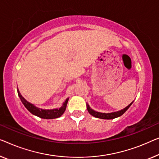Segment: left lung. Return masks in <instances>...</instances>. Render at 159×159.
<instances>
[{"label":"left lung","instance_id":"1","mask_svg":"<svg viewBox=\"0 0 159 159\" xmlns=\"http://www.w3.org/2000/svg\"><path fill=\"white\" fill-rule=\"evenodd\" d=\"M132 103H133V102L130 103L129 106H126V107L124 108V109L116 111V112L108 113H100V112H97V111H95L94 110L92 109V108H90V106H89V104L88 103H86V106H87V110H88V111H89V113L94 117L102 118V119H113V118L119 117V116H122L123 114H124L125 111L128 110V108L131 106Z\"/></svg>","mask_w":159,"mask_h":159}]
</instances>
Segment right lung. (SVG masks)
<instances>
[{"label": "right lung", "instance_id": "add662e5", "mask_svg": "<svg viewBox=\"0 0 159 159\" xmlns=\"http://www.w3.org/2000/svg\"><path fill=\"white\" fill-rule=\"evenodd\" d=\"M18 96L20 97L21 102L23 103L25 107L30 111L32 114H34L36 116L41 118H46V119H53V118H56L61 116L63 113L66 108V106H67L68 98L66 99L65 102L63 103V106H61L60 108H55V109H41V108H39L34 105V104L30 103L27 101L23 97L21 96L20 92L18 91V89H17Z\"/></svg>", "mask_w": 159, "mask_h": 159}]
</instances>
